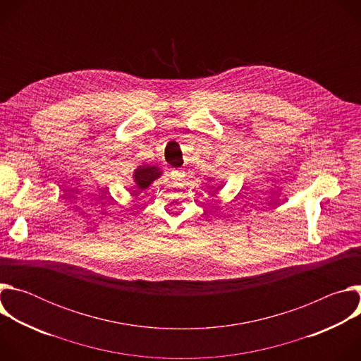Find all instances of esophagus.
Segmentation results:
<instances>
[{"label": "esophagus", "mask_w": 361, "mask_h": 361, "mask_svg": "<svg viewBox=\"0 0 361 361\" xmlns=\"http://www.w3.org/2000/svg\"><path fill=\"white\" fill-rule=\"evenodd\" d=\"M170 174L174 180H181L183 177H185V171L183 169H174V170H171Z\"/></svg>", "instance_id": "1"}]
</instances>
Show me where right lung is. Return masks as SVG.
<instances>
[{
    "label": "right lung",
    "instance_id": "obj_1",
    "mask_svg": "<svg viewBox=\"0 0 361 361\" xmlns=\"http://www.w3.org/2000/svg\"><path fill=\"white\" fill-rule=\"evenodd\" d=\"M161 176V171L156 166H140L134 171V181L140 190H145L154 180Z\"/></svg>",
    "mask_w": 361,
    "mask_h": 361
}]
</instances>
